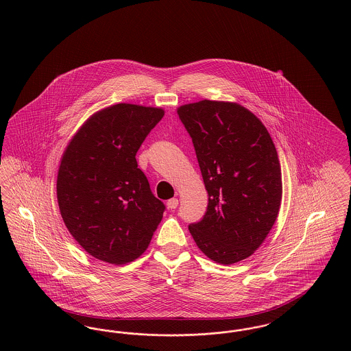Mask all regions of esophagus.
Returning <instances> with one entry per match:
<instances>
[{"label":"esophagus","instance_id":"34e87169","mask_svg":"<svg viewBox=\"0 0 351 351\" xmlns=\"http://www.w3.org/2000/svg\"><path fill=\"white\" fill-rule=\"evenodd\" d=\"M178 205H179V200L178 199H171V200L167 201V208L171 209V210H175L178 208Z\"/></svg>","mask_w":351,"mask_h":351}]
</instances>
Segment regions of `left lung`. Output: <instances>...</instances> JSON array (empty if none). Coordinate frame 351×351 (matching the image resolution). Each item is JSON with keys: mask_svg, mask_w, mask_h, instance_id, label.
<instances>
[{"mask_svg": "<svg viewBox=\"0 0 351 351\" xmlns=\"http://www.w3.org/2000/svg\"><path fill=\"white\" fill-rule=\"evenodd\" d=\"M192 138L208 208L188 229L208 258L233 265L269 233L282 201V171L263 123L233 102L202 100L178 109Z\"/></svg>", "mask_w": 351, "mask_h": 351, "instance_id": "1", "label": "left lung"}]
</instances>
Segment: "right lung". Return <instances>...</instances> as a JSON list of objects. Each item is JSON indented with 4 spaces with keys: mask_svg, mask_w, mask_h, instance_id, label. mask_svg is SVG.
Masks as SVG:
<instances>
[{
    "mask_svg": "<svg viewBox=\"0 0 351 351\" xmlns=\"http://www.w3.org/2000/svg\"><path fill=\"white\" fill-rule=\"evenodd\" d=\"M165 112L117 104L89 118L69 142L56 193L69 233L92 256L133 262L150 243L166 205L151 192L136 151Z\"/></svg>",
    "mask_w": 351,
    "mask_h": 351,
    "instance_id": "add662e5",
    "label": "right lung"
}]
</instances>
